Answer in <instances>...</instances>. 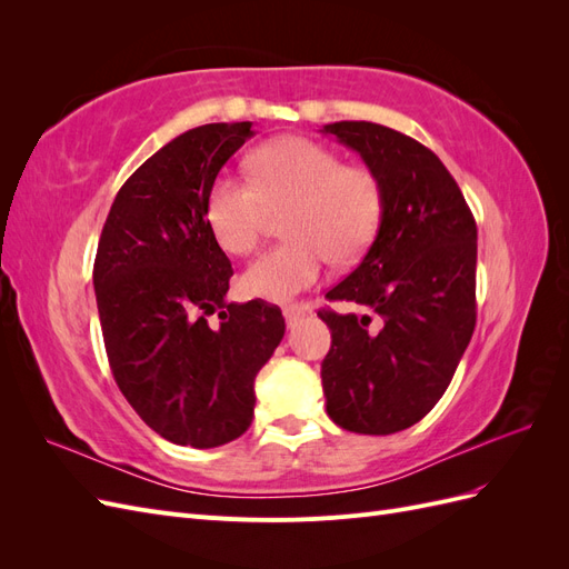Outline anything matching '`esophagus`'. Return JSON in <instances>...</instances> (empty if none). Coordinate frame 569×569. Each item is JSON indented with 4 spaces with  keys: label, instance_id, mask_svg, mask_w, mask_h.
<instances>
[{
    "label": "esophagus",
    "instance_id": "34e87169",
    "mask_svg": "<svg viewBox=\"0 0 569 569\" xmlns=\"http://www.w3.org/2000/svg\"><path fill=\"white\" fill-rule=\"evenodd\" d=\"M308 313L306 306H289L284 308V320H287V327H295L299 320H303Z\"/></svg>",
    "mask_w": 569,
    "mask_h": 569
}]
</instances>
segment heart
Returning a JSON list of instances; mask_svg holds the SVG:
<instances>
[{"instance_id": "obj_1", "label": "heart", "mask_w": 569, "mask_h": 569, "mask_svg": "<svg viewBox=\"0 0 569 569\" xmlns=\"http://www.w3.org/2000/svg\"><path fill=\"white\" fill-rule=\"evenodd\" d=\"M249 180L213 182L206 218L218 244L247 256L261 239L268 211L289 209V242L266 251L242 274L247 295L284 303L311 289L325 261L343 266L368 249L382 218V184L366 166H343L337 151L306 137H280L258 147Z\"/></svg>"}]
</instances>
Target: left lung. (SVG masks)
I'll list each match as a JSON object with an SVG mask.
<instances>
[{"label": "left lung", "mask_w": 569, "mask_h": 569, "mask_svg": "<svg viewBox=\"0 0 569 569\" xmlns=\"http://www.w3.org/2000/svg\"><path fill=\"white\" fill-rule=\"evenodd\" d=\"M382 184V218L363 261L327 291L360 313H318L327 416L356 435L420 422L449 389L475 332L477 226L449 170L412 137L368 120L322 128Z\"/></svg>", "instance_id": "1"}]
</instances>
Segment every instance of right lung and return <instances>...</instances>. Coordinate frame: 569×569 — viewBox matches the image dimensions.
Instances as JSON below:
<instances>
[{
	"label": "right lung",
	"mask_w": 569,
	"mask_h": 569,
	"mask_svg": "<svg viewBox=\"0 0 569 569\" xmlns=\"http://www.w3.org/2000/svg\"><path fill=\"white\" fill-rule=\"evenodd\" d=\"M249 137V120L209 123L161 147L120 187L94 258L118 389L153 432L192 449L247 432L253 380L284 337L278 306L226 301L232 266L206 218L220 168Z\"/></svg>",
	"instance_id": "obj_1"
}]
</instances>
